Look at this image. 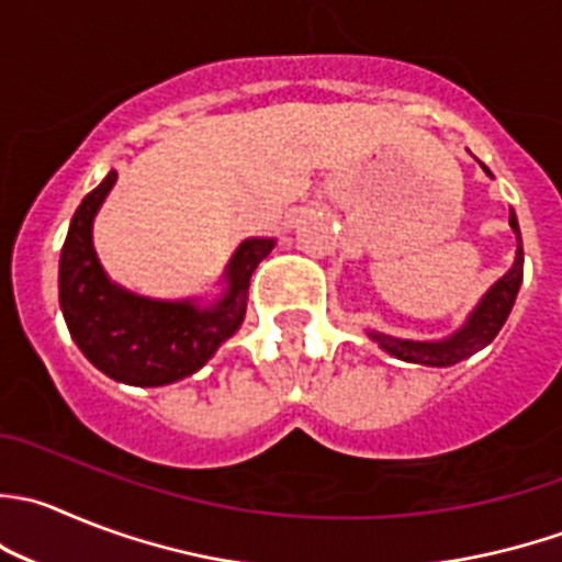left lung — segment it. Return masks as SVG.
Here are the masks:
<instances>
[{
    "instance_id": "left-lung-1",
    "label": "left lung",
    "mask_w": 562,
    "mask_h": 562,
    "mask_svg": "<svg viewBox=\"0 0 562 562\" xmlns=\"http://www.w3.org/2000/svg\"><path fill=\"white\" fill-rule=\"evenodd\" d=\"M488 172V170H486ZM510 227L519 233V222L510 214ZM521 260H525V252H516V263L492 291L483 296L481 307L472 313V318L467 321L464 329L456 331L453 337L442 342H414V340H395V337L386 335H370L373 340L381 342L384 351H390L392 357L406 359V362H419V364H434V368H448V364L461 362V359L472 357L475 351H481L483 346L497 337V331L503 329V324L508 321L510 307L516 302V293H519L521 285Z\"/></svg>"
}]
</instances>
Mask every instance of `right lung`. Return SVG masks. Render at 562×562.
Instances as JSON below:
<instances>
[{
  "label": "right lung",
  "instance_id": "obj_1",
  "mask_svg": "<svg viewBox=\"0 0 562 562\" xmlns=\"http://www.w3.org/2000/svg\"><path fill=\"white\" fill-rule=\"evenodd\" d=\"M109 172L76 209L59 258V307L70 337L98 370L114 381L161 386L203 368L238 331L247 310L249 277L271 252V238H249L227 266L231 291L216 307L154 302L112 285L92 249V216L112 189Z\"/></svg>",
  "mask_w": 562,
  "mask_h": 562
}]
</instances>
